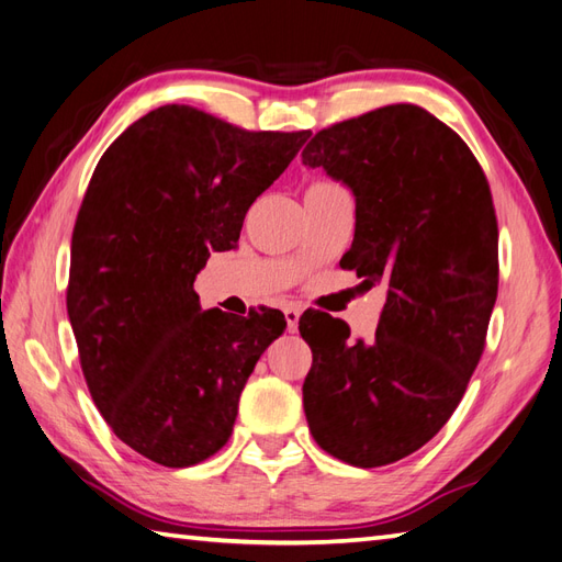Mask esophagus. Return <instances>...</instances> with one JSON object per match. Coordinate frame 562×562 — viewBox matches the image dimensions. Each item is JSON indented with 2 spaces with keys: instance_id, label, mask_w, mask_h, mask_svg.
Returning <instances> with one entry per match:
<instances>
[{
  "instance_id": "1",
  "label": "esophagus",
  "mask_w": 562,
  "mask_h": 562,
  "mask_svg": "<svg viewBox=\"0 0 562 562\" xmlns=\"http://www.w3.org/2000/svg\"><path fill=\"white\" fill-rule=\"evenodd\" d=\"M282 313H284V321H286V330L296 333V328H299V316H302V306L286 304V306L282 308Z\"/></svg>"
}]
</instances>
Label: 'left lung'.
Listing matches in <instances>:
<instances>
[{
  "mask_svg": "<svg viewBox=\"0 0 562 562\" xmlns=\"http://www.w3.org/2000/svg\"><path fill=\"white\" fill-rule=\"evenodd\" d=\"M302 160L355 191V241L340 266L387 290L369 342L323 311L299 318L313 351L306 422L337 460L393 464L448 424L484 355L498 296L488 179L448 124L404 102L321 128Z\"/></svg>",
  "mask_w": 562,
  "mask_h": 562,
  "instance_id": "left-lung-1",
  "label": "left lung"
}]
</instances>
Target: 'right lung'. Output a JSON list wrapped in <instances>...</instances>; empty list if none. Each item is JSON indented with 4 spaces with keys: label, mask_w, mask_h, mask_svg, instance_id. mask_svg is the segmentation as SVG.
Returning <instances> with one entry per match:
<instances>
[{
    "label": "right lung",
    "mask_w": 562,
    "mask_h": 562,
    "mask_svg": "<svg viewBox=\"0 0 562 562\" xmlns=\"http://www.w3.org/2000/svg\"><path fill=\"white\" fill-rule=\"evenodd\" d=\"M311 132H249L189 104L140 116L104 150L71 237L67 311L114 436L162 467L225 446L278 308L201 311L193 280Z\"/></svg>",
    "instance_id": "right-lung-1"
}]
</instances>
